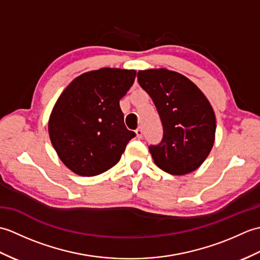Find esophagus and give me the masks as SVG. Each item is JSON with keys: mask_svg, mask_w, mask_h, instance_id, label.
I'll return each instance as SVG.
<instances>
[{"mask_svg": "<svg viewBox=\"0 0 260 260\" xmlns=\"http://www.w3.org/2000/svg\"><path fill=\"white\" fill-rule=\"evenodd\" d=\"M135 133H136V136L139 137V139H141V137L143 136V129L141 128V127H139V128L135 131Z\"/></svg>", "mask_w": 260, "mask_h": 260, "instance_id": "obj_1", "label": "esophagus"}]
</instances>
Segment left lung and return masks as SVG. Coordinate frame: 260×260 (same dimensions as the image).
<instances>
[{"mask_svg":"<svg viewBox=\"0 0 260 260\" xmlns=\"http://www.w3.org/2000/svg\"><path fill=\"white\" fill-rule=\"evenodd\" d=\"M137 80L163 126L162 141L148 146L154 162L173 175L197 170L214 143L215 116L207 97L186 77L164 68L141 70Z\"/></svg>","mask_w":260,"mask_h":260,"instance_id":"left-lung-1","label":"left lung"}]
</instances>
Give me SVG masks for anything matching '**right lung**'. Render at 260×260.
<instances>
[{
  "instance_id": "add662e5",
  "label": "right lung",
  "mask_w": 260,
  "mask_h": 260,
  "mask_svg": "<svg viewBox=\"0 0 260 260\" xmlns=\"http://www.w3.org/2000/svg\"><path fill=\"white\" fill-rule=\"evenodd\" d=\"M135 77V70L89 71L71 81L58 98L49 119V136L60 159L76 174L106 172L135 137L126 128L119 107Z\"/></svg>"
}]
</instances>
